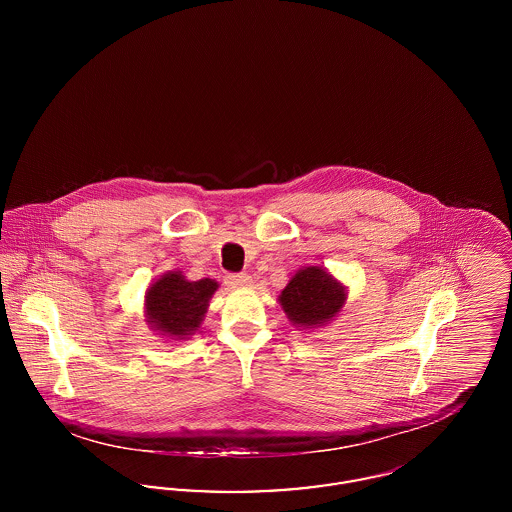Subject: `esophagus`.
I'll use <instances>...</instances> for the list:
<instances>
[{
	"label": "esophagus",
	"instance_id": "1",
	"mask_svg": "<svg viewBox=\"0 0 512 512\" xmlns=\"http://www.w3.org/2000/svg\"><path fill=\"white\" fill-rule=\"evenodd\" d=\"M249 282H251V276L245 274V272H238V274L230 272V274H226V284L232 286V288H244V286H249Z\"/></svg>",
	"mask_w": 512,
	"mask_h": 512
}]
</instances>
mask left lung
I'll return each mask as SVG.
<instances>
[{"mask_svg":"<svg viewBox=\"0 0 512 512\" xmlns=\"http://www.w3.org/2000/svg\"><path fill=\"white\" fill-rule=\"evenodd\" d=\"M343 295L340 282L332 274L320 267H307L295 272L280 295V303L293 324L315 326L336 317Z\"/></svg>","mask_w":512,"mask_h":512,"instance_id":"obj_1","label":"left lung"}]
</instances>
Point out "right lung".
<instances>
[{
  "instance_id": "add662e5",
  "label": "right lung",
  "mask_w": 512,
  "mask_h": 512,
  "mask_svg": "<svg viewBox=\"0 0 512 512\" xmlns=\"http://www.w3.org/2000/svg\"><path fill=\"white\" fill-rule=\"evenodd\" d=\"M217 288L211 278L188 282L180 272H169L147 290L149 322L155 330L182 340L199 328Z\"/></svg>"
}]
</instances>
